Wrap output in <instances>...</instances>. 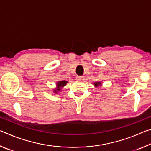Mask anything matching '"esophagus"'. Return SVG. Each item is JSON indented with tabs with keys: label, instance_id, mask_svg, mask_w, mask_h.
Here are the masks:
<instances>
[{
	"label": "esophagus",
	"instance_id": "esophagus-1",
	"mask_svg": "<svg viewBox=\"0 0 151 151\" xmlns=\"http://www.w3.org/2000/svg\"><path fill=\"white\" fill-rule=\"evenodd\" d=\"M76 80L79 81H83L85 80V77H84V76H76Z\"/></svg>",
	"mask_w": 151,
	"mask_h": 151
}]
</instances>
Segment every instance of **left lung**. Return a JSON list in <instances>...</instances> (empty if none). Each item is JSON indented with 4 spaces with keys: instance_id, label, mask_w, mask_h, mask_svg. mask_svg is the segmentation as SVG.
I'll return each mask as SVG.
<instances>
[{
    "instance_id": "8db88e82",
    "label": "left lung",
    "mask_w": 151,
    "mask_h": 151,
    "mask_svg": "<svg viewBox=\"0 0 151 151\" xmlns=\"http://www.w3.org/2000/svg\"><path fill=\"white\" fill-rule=\"evenodd\" d=\"M93 85H94V86H95L96 88L99 87V86H102V83L101 81L99 82H94V83H93Z\"/></svg>"
}]
</instances>
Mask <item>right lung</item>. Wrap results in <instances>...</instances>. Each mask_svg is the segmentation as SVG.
<instances>
[{
  "mask_svg": "<svg viewBox=\"0 0 151 151\" xmlns=\"http://www.w3.org/2000/svg\"><path fill=\"white\" fill-rule=\"evenodd\" d=\"M68 83L67 81H58L57 83H56V87L55 89H53V93L55 94H58L59 92L62 91L64 86H65L66 84Z\"/></svg>",
  "mask_w": 151,
  "mask_h": 151,
  "instance_id": "1",
  "label": "right lung"
}]
</instances>
